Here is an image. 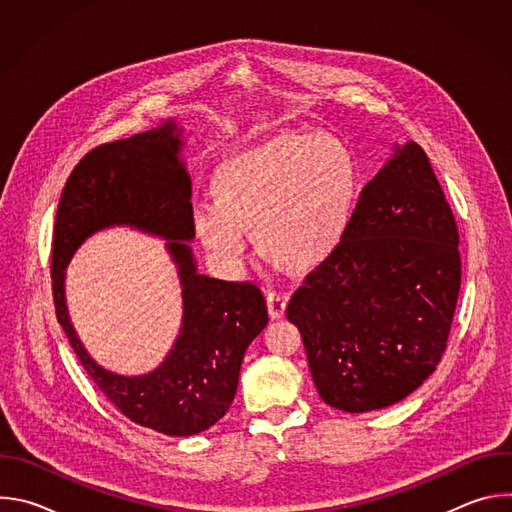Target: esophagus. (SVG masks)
I'll list each match as a JSON object with an SVG mask.
<instances>
[{
	"label": "esophagus",
	"instance_id": "1",
	"mask_svg": "<svg viewBox=\"0 0 512 512\" xmlns=\"http://www.w3.org/2000/svg\"><path fill=\"white\" fill-rule=\"evenodd\" d=\"M285 304H287V296L285 294H281V291H269V294H267V310H269V316L273 320L283 318Z\"/></svg>",
	"mask_w": 512,
	"mask_h": 512
}]
</instances>
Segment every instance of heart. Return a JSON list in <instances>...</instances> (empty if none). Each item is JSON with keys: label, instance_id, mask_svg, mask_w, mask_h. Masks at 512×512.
Wrapping results in <instances>:
<instances>
[{"label": "heart", "instance_id": "obj_1", "mask_svg": "<svg viewBox=\"0 0 512 512\" xmlns=\"http://www.w3.org/2000/svg\"><path fill=\"white\" fill-rule=\"evenodd\" d=\"M358 170L326 133H277L231 156L212 178L214 202L194 210L204 247L239 263L243 231L289 271H312L340 247L356 204Z\"/></svg>", "mask_w": 512, "mask_h": 512}]
</instances>
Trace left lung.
Segmentation results:
<instances>
[{"label":"left lung","mask_w":512,"mask_h":512,"mask_svg":"<svg viewBox=\"0 0 512 512\" xmlns=\"http://www.w3.org/2000/svg\"><path fill=\"white\" fill-rule=\"evenodd\" d=\"M454 212L407 141L362 188L348 231L287 306L324 403L348 413L413 393L446 352L462 281Z\"/></svg>","instance_id":"8db88e82"}]
</instances>
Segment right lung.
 <instances>
[{"label": "right lung", "mask_w": 512, "mask_h": 512, "mask_svg": "<svg viewBox=\"0 0 512 512\" xmlns=\"http://www.w3.org/2000/svg\"><path fill=\"white\" fill-rule=\"evenodd\" d=\"M176 125L97 145L70 172L52 233V298L72 350L105 397L137 425L194 435L221 419L237 393L247 346L267 326L261 289L196 273L186 241L194 237L190 178L178 160ZM129 224L168 238L185 300L183 332L169 358L143 378H121L86 354L67 320L63 267L93 232Z\"/></svg>", "instance_id": "right-lung-1"}]
</instances>
